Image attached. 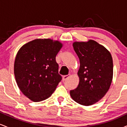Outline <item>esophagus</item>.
I'll use <instances>...</instances> for the list:
<instances>
[{"mask_svg":"<svg viewBox=\"0 0 127 127\" xmlns=\"http://www.w3.org/2000/svg\"><path fill=\"white\" fill-rule=\"evenodd\" d=\"M70 76V75H69V74H68V75H65V76H63V81H65V80H67V79L68 78H69V77Z\"/></svg>","mask_w":127,"mask_h":127,"instance_id":"obj_1","label":"esophagus"}]
</instances>
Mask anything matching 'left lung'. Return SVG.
I'll return each instance as SVG.
<instances>
[{
	"instance_id": "8db88e82",
	"label": "left lung",
	"mask_w": 127,
	"mask_h": 127,
	"mask_svg": "<svg viewBox=\"0 0 127 127\" xmlns=\"http://www.w3.org/2000/svg\"><path fill=\"white\" fill-rule=\"evenodd\" d=\"M73 46L79 59V83L76 88L70 91V95L81 105H93L105 95L111 85L113 73L111 54L91 39L75 42Z\"/></svg>"
}]
</instances>
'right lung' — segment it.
I'll list each match as a JSON object with an SVG mask.
<instances>
[{
	"label": "right lung",
	"mask_w": 127,
	"mask_h": 127,
	"mask_svg": "<svg viewBox=\"0 0 127 127\" xmlns=\"http://www.w3.org/2000/svg\"><path fill=\"white\" fill-rule=\"evenodd\" d=\"M63 47L59 40L36 39L20 48L14 62L17 85L24 95L34 102L49 98L62 80L55 60Z\"/></svg>",
	"instance_id": "add662e5"
}]
</instances>
